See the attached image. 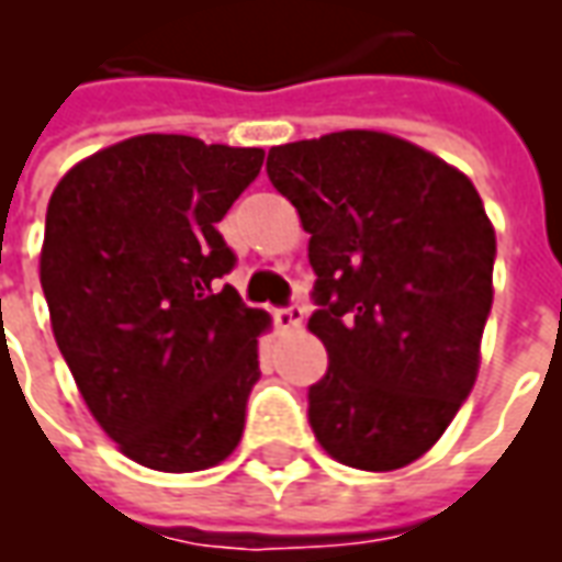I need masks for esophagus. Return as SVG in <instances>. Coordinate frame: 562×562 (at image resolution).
<instances>
[{
  "label": "esophagus",
  "mask_w": 562,
  "mask_h": 562,
  "mask_svg": "<svg viewBox=\"0 0 562 562\" xmlns=\"http://www.w3.org/2000/svg\"><path fill=\"white\" fill-rule=\"evenodd\" d=\"M273 322H277V328H297L301 322H304V306L297 304V301H292V304L285 306H277L273 310Z\"/></svg>",
  "instance_id": "obj_1"
}]
</instances>
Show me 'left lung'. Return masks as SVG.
Returning <instances> with one entry per match:
<instances>
[{"mask_svg":"<svg viewBox=\"0 0 562 562\" xmlns=\"http://www.w3.org/2000/svg\"><path fill=\"white\" fill-rule=\"evenodd\" d=\"M268 177L310 232V330L328 349L310 427L346 467L401 470L475 385L496 258L482 198L434 153L361 128L270 147Z\"/></svg>","mask_w":562,"mask_h":562,"instance_id":"1","label":"left lung"}]
</instances>
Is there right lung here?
I'll list each match as a JSON object with an SVG mask.
<instances>
[{
	"label": "right lung",
	"instance_id": "1",
	"mask_svg": "<svg viewBox=\"0 0 562 562\" xmlns=\"http://www.w3.org/2000/svg\"><path fill=\"white\" fill-rule=\"evenodd\" d=\"M265 149L138 135L59 180L47 204L42 289L83 401L140 467L198 472L232 454L261 376V310L225 273L216 228Z\"/></svg>",
	"mask_w": 562,
	"mask_h": 562
}]
</instances>
